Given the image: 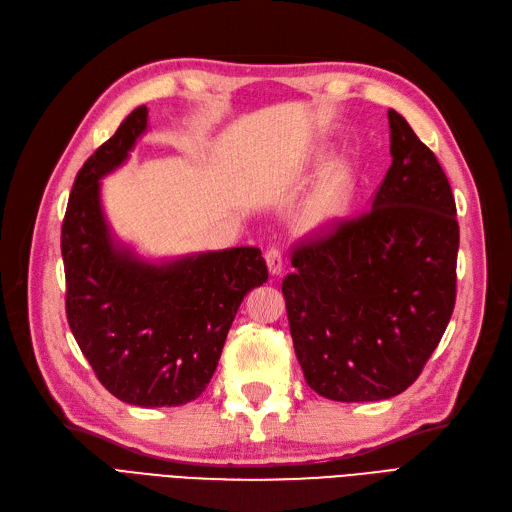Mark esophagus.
<instances>
[{
    "mask_svg": "<svg viewBox=\"0 0 512 512\" xmlns=\"http://www.w3.org/2000/svg\"><path fill=\"white\" fill-rule=\"evenodd\" d=\"M265 260H267V267H269V271H271L273 275H280V273H282V269H284V258H282L280 247H275V245L267 247Z\"/></svg>",
    "mask_w": 512,
    "mask_h": 512,
    "instance_id": "1",
    "label": "esophagus"
}]
</instances>
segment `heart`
I'll use <instances>...</instances> for the list:
<instances>
[{"label": "heart", "mask_w": 512, "mask_h": 512, "mask_svg": "<svg viewBox=\"0 0 512 512\" xmlns=\"http://www.w3.org/2000/svg\"><path fill=\"white\" fill-rule=\"evenodd\" d=\"M348 203V181L344 175H337L327 181L312 198V203L303 213V228L318 230L337 220Z\"/></svg>", "instance_id": "heart-1"}]
</instances>
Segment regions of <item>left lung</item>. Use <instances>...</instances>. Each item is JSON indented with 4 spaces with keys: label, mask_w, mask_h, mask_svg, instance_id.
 <instances>
[{
    "label": "left lung",
    "mask_w": 512,
    "mask_h": 512,
    "mask_svg": "<svg viewBox=\"0 0 512 512\" xmlns=\"http://www.w3.org/2000/svg\"><path fill=\"white\" fill-rule=\"evenodd\" d=\"M391 156L371 209L294 241L282 282L305 382L333 401L404 393L451 320L457 207L433 151L389 111Z\"/></svg>",
    "instance_id": "left-lung-1"
}]
</instances>
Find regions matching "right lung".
I'll use <instances>...</instances> for the list:
<instances>
[{"label":"right lung","mask_w":512,"mask_h":512,"mask_svg":"<svg viewBox=\"0 0 512 512\" xmlns=\"http://www.w3.org/2000/svg\"><path fill=\"white\" fill-rule=\"evenodd\" d=\"M138 106L76 173L61 224L70 331L108 393L132 406H183L205 391L243 297L267 282L258 247L153 267L108 237L98 179L147 126Z\"/></svg>","instance_id":"1"}]
</instances>
